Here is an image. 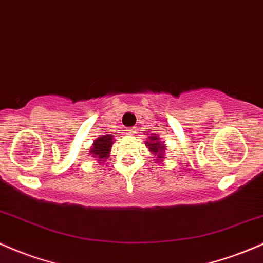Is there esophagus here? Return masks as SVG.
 Segmentation results:
<instances>
[{"label":"esophagus","instance_id":"34e87169","mask_svg":"<svg viewBox=\"0 0 263 263\" xmlns=\"http://www.w3.org/2000/svg\"><path fill=\"white\" fill-rule=\"evenodd\" d=\"M125 131L127 135H131L132 136V135H135V131H136V129H135V127H128V128H126Z\"/></svg>","mask_w":263,"mask_h":263}]
</instances>
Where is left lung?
I'll return each instance as SVG.
<instances>
[{"label":"left lung","instance_id":"8db88e82","mask_svg":"<svg viewBox=\"0 0 263 263\" xmlns=\"http://www.w3.org/2000/svg\"><path fill=\"white\" fill-rule=\"evenodd\" d=\"M149 138H151V141H147V146H148L149 151L154 152V154H158V155H157L158 157L163 158V156H162L163 149H164V145H163V143L157 142L158 138L156 137V136H152V137H149Z\"/></svg>","mask_w":263,"mask_h":263}]
</instances>
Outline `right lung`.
Returning a JSON list of instances; mask_svg holds the SVG:
<instances>
[{
    "label": "right lung",
    "mask_w": 263,
    "mask_h": 263,
    "mask_svg": "<svg viewBox=\"0 0 263 263\" xmlns=\"http://www.w3.org/2000/svg\"><path fill=\"white\" fill-rule=\"evenodd\" d=\"M112 135H103L97 140H95L93 146L89 152L92 154V157L96 158V160L102 161L103 158H107L109 151H111L112 147Z\"/></svg>",
    "instance_id": "1"
}]
</instances>
